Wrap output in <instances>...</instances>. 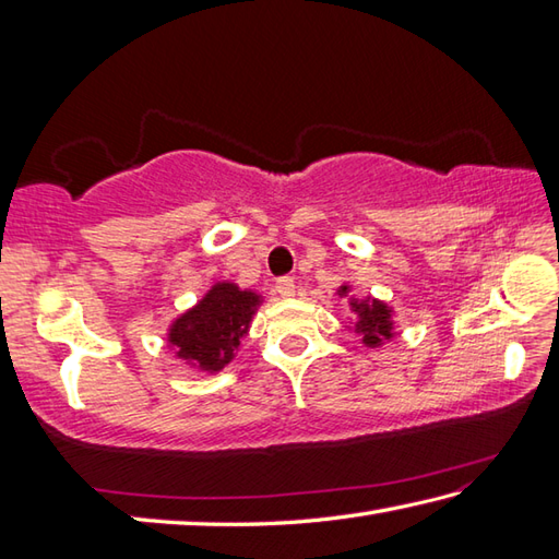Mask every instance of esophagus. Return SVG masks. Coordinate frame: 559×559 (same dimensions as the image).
I'll return each mask as SVG.
<instances>
[{
	"label": "esophagus",
	"mask_w": 559,
	"mask_h": 559,
	"mask_svg": "<svg viewBox=\"0 0 559 559\" xmlns=\"http://www.w3.org/2000/svg\"><path fill=\"white\" fill-rule=\"evenodd\" d=\"M276 290L281 298H293L295 295V281L290 276H283L276 281Z\"/></svg>",
	"instance_id": "34e87169"
}]
</instances>
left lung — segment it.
<instances>
[{
  "instance_id": "obj_1",
  "label": "left lung",
  "mask_w": 559,
  "mask_h": 559,
  "mask_svg": "<svg viewBox=\"0 0 559 559\" xmlns=\"http://www.w3.org/2000/svg\"><path fill=\"white\" fill-rule=\"evenodd\" d=\"M348 286H341L338 295H346ZM353 312L358 314L355 331L362 334L365 346H382V341L394 336V324H391V310L379 300H350Z\"/></svg>"
}]
</instances>
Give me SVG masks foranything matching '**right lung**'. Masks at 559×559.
<instances>
[{
    "instance_id": "1",
    "label": "right lung",
    "mask_w": 559,
    "mask_h": 559,
    "mask_svg": "<svg viewBox=\"0 0 559 559\" xmlns=\"http://www.w3.org/2000/svg\"><path fill=\"white\" fill-rule=\"evenodd\" d=\"M261 298L235 283H216L192 310L177 317L168 341L177 358L204 372H218L235 358Z\"/></svg>"
}]
</instances>
